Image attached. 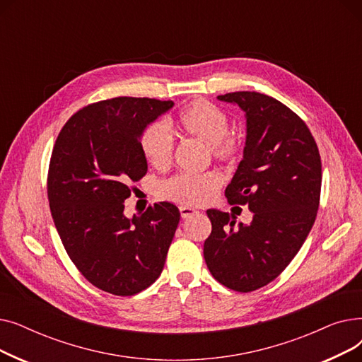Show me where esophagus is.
Returning <instances> with one entry per match:
<instances>
[{"mask_svg":"<svg viewBox=\"0 0 362 362\" xmlns=\"http://www.w3.org/2000/svg\"><path fill=\"white\" fill-rule=\"evenodd\" d=\"M179 210H180L182 218H191V217H194L195 214H198V211L194 210V208H191V206H180Z\"/></svg>","mask_w":362,"mask_h":362,"instance_id":"obj_1","label":"esophagus"}]
</instances>
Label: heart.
Instances as JSON below:
<instances>
[{
  "label": "heart",
  "instance_id": "b5f03b06",
  "mask_svg": "<svg viewBox=\"0 0 362 362\" xmlns=\"http://www.w3.org/2000/svg\"><path fill=\"white\" fill-rule=\"evenodd\" d=\"M176 127L185 136L195 138L210 145L214 158L226 163L238 160L242 154V142L229 133V116L218 105L195 100L179 111ZM141 151L146 161L156 168H165L173 161L175 141L168 126L152 122L141 135ZM223 185L218 171L201 175L179 173L160 183V197L182 205H202L210 201Z\"/></svg>",
  "mask_w": 362,
  "mask_h": 362
}]
</instances>
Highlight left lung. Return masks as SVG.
I'll list each match as a JSON object with an SVG mask.
<instances>
[{"label": "left lung", "instance_id": "left-lung-1", "mask_svg": "<svg viewBox=\"0 0 362 362\" xmlns=\"http://www.w3.org/2000/svg\"><path fill=\"white\" fill-rule=\"evenodd\" d=\"M217 98L246 114L243 160L224 194L254 217L235 226L229 213L208 210L204 258L218 283L248 293L281 274L305 242L320 204L321 158L305 122L280 101L250 90Z\"/></svg>", "mask_w": 362, "mask_h": 362}]
</instances>
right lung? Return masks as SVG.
<instances>
[{
	"label": "right lung",
	"mask_w": 362,
	"mask_h": 362,
	"mask_svg": "<svg viewBox=\"0 0 362 362\" xmlns=\"http://www.w3.org/2000/svg\"><path fill=\"white\" fill-rule=\"evenodd\" d=\"M171 107L133 97L93 103L73 114L54 144L47 179L54 224L76 269L104 292L136 295L163 272L177 206L157 202L127 218L123 202L148 170L144 129Z\"/></svg>",
	"instance_id": "obj_1"
}]
</instances>
